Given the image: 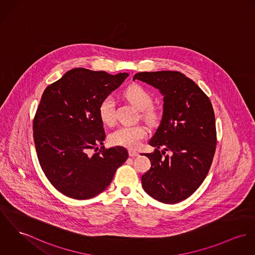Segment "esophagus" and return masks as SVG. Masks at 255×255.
<instances>
[{
	"mask_svg": "<svg viewBox=\"0 0 255 255\" xmlns=\"http://www.w3.org/2000/svg\"><path fill=\"white\" fill-rule=\"evenodd\" d=\"M128 155H129V157H136V156H138L139 153L134 150H128Z\"/></svg>",
	"mask_w": 255,
	"mask_h": 255,
	"instance_id": "obj_1",
	"label": "esophagus"
}]
</instances>
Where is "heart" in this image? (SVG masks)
<instances>
[{"mask_svg": "<svg viewBox=\"0 0 255 255\" xmlns=\"http://www.w3.org/2000/svg\"><path fill=\"white\" fill-rule=\"evenodd\" d=\"M124 96L138 110H141V117L150 125H156L160 118V110L153 106V96L144 87L138 84H131L125 92ZM98 113L101 121L108 126L114 124L116 120V104L111 95L104 97L98 107ZM147 131L144 127L135 126H121L113 130L109 135L111 144L122 146L129 149L138 147L141 140L146 137Z\"/></svg>", "mask_w": 255, "mask_h": 255, "instance_id": "obj_1", "label": "heart"}]
</instances>
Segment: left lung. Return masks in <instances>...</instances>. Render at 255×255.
<instances>
[{"instance_id": "1", "label": "left lung", "mask_w": 255, "mask_h": 255, "mask_svg": "<svg viewBox=\"0 0 255 255\" xmlns=\"http://www.w3.org/2000/svg\"><path fill=\"white\" fill-rule=\"evenodd\" d=\"M139 80L163 95L162 122L144 154L151 168L142 175L147 194L163 204H176L190 197L209 173L216 149L215 117L209 96L178 71L140 72ZM162 147V152L159 149ZM170 152L165 155V152Z\"/></svg>"}]
</instances>
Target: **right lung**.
Listing matches in <instances>:
<instances>
[{
	"label": "right lung",
	"mask_w": 255,
	"mask_h": 255,
	"mask_svg": "<svg viewBox=\"0 0 255 255\" xmlns=\"http://www.w3.org/2000/svg\"><path fill=\"white\" fill-rule=\"evenodd\" d=\"M127 77L75 68L43 93L33 120L37 157L48 181L63 195L75 200L95 197L128 158L121 146L97 151L106 136L99 104Z\"/></svg>",
	"instance_id": "obj_1"
}]
</instances>
